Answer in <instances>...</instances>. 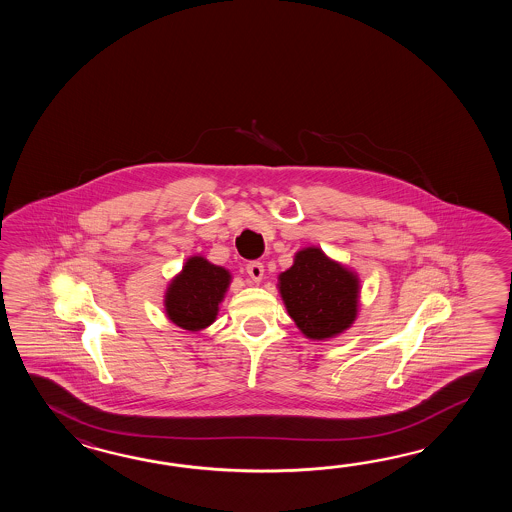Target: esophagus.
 Returning a JSON list of instances; mask_svg holds the SVG:
<instances>
[{
    "instance_id": "34e87169",
    "label": "esophagus",
    "mask_w": 512,
    "mask_h": 512,
    "mask_svg": "<svg viewBox=\"0 0 512 512\" xmlns=\"http://www.w3.org/2000/svg\"><path fill=\"white\" fill-rule=\"evenodd\" d=\"M247 272H249L252 282L260 283L261 278H263V263H260V261L247 263Z\"/></svg>"
}]
</instances>
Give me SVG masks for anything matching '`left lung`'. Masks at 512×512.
<instances>
[{
  "label": "left lung",
  "instance_id": "8db88e82",
  "mask_svg": "<svg viewBox=\"0 0 512 512\" xmlns=\"http://www.w3.org/2000/svg\"><path fill=\"white\" fill-rule=\"evenodd\" d=\"M278 291L296 327L311 340L335 338L357 320V272L318 247L294 254L293 265L278 276Z\"/></svg>",
  "mask_w": 512,
  "mask_h": 512
}]
</instances>
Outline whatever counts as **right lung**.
Instances as JSON below:
<instances>
[{"mask_svg": "<svg viewBox=\"0 0 512 512\" xmlns=\"http://www.w3.org/2000/svg\"><path fill=\"white\" fill-rule=\"evenodd\" d=\"M230 272L203 256H190L183 271L172 278L164 293V311L175 326L201 331L218 316L229 289Z\"/></svg>", "mask_w": 512, "mask_h": 512, "instance_id": "add662e5", "label": "right lung"}]
</instances>
